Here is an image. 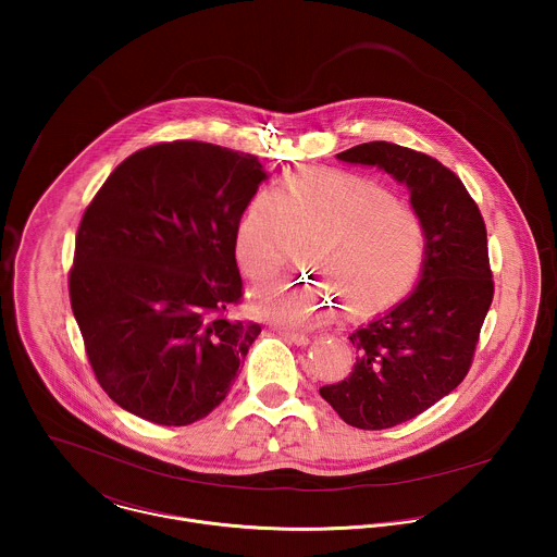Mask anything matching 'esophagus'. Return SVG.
<instances>
[{
  "label": "esophagus",
  "mask_w": 557,
  "mask_h": 557,
  "mask_svg": "<svg viewBox=\"0 0 557 557\" xmlns=\"http://www.w3.org/2000/svg\"><path fill=\"white\" fill-rule=\"evenodd\" d=\"M285 341H289V343H294V345H298V347H307L309 343H311V338L307 336V334H300V332H287V330H283V332H278Z\"/></svg>",
  "instance_id": "obj_1"
}]
</instances>
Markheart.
Segmentation results:
<instances>
[{"label": "heart", "instance_id": "1", "mask_svg": "<svg viewBox=\"0 0 557 557\" xmlns=\"http://www.w3.org/2000/svg\"><path fill=\"white\" fill-rule=\"evenodd\" d=\"M296 234L313 238L307 263L321 283L276 285L252 296L259 318L309 327L336 318L338 300L356 318L391 309L413 287L426 250L420 216L362 175L311 169L257 190L239 214L236 257L255 283L289 263Z\"/></svg>", "mask_w": 557, "mask_h": 557}]
</instances>
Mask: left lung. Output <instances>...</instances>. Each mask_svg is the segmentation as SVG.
I'll return each instance as SVG.
<instances>
[{"mask_svg": "<svg viewBox=\"0 0 557 557\" xmlns=\"http://www.w3.org/2000/svg\"><path fill=\"white\" fill-rule=\"evenodd\" d=\"M336 159L377 166L405 184L426 236L413 292L349 334L354 371L319 388L347 424L380 431L422 413L468 375L493 300L486 230L463 182L422 152L371 141Z\"/></svg>", "mask_w": 557, "mask_h": 557, "instance_id": "obj_1", "label": "left lung"}]
</instances>
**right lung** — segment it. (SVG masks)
Instances as JSON below:
<instances>
[{
	"instance_id": "1",
	"label": "right lung",
	"mask_w": 557,
	"mask_h": 557,
	"mask_svg": "<svg viewBox=\"0 0 557 557\" xmlns=\"http://www.w3.org/2000/svg\"><path fill=\"white\" fill-rule=\"evenodd\" d=\"M265 177L252 154L171 141L117 164L87 206L71 305L122 409L184 426L227 397L261 332L230 309L242 298L239 214Z\"/></svg>"
}]
</instances>
